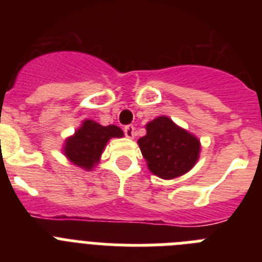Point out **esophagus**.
<instances>
[{
    "instance_id": "34e87169",
    "label": "esophagus",
    "mask_w": 262,
    "mask_h": 262,
    "mask_svg": "<svg viewBox=\"0 0 262 262\" xmlns=\"http://www.w3.org/2000/svg\"><path fill=\"white\" fill-rule=\"evenodd\" d=\"M124 133L125 136H126L127 138H135V135H136V132H135V126L133 125H127V126L124 127Z\"/></svg>"
}]
</instances>
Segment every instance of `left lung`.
I'll list each match as a JSON object with an SVG mask.
<instances>
[{
  "mask_svg": "<svg viewBox=\"0 0 262 262\" xmlns=\"http://www.w3.org/2000/svg\"><path fill=\"white\" fill-rule=\"evenodd\" d=\"M146 135L138 146L148 169L162 180H173L188 173L199 161L201 142L194 135L160 116L146 124Z\"/></svg>",
  "mask_w": 262,
  "mask_h": 262,
  "instance_id": "8db88e82",
  "label": "left lung"
}]
</instances>
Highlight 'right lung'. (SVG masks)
Segmentation results:
<instances>
[{
  "instance_id": "1",
  "label": "right lung",
  "mask_w": 262,
  "mask_h": 262,
  "mask_svg": "<svg viewBox=\"0 0 262 262\" xmlns=\"http://www.w3.org/2000/svg\"><path fill=\"white\" fill-rule=\"evenodd\" d=\"M121 137L124 132L116 125L102 126L93 120H83L74 135L65 140L62 153L78 168L92 170L100 162L107 141Z\"/></svg>"
}]
</instances>
